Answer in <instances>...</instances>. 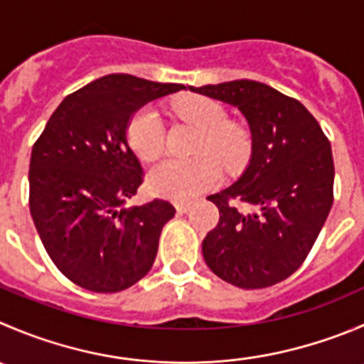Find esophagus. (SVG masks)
<instances>
[{
  "label": "esophagus",
  "instance_id": "esophagus-1",
  "mask_svg": "<svg viewBox=\"0 0 364 364\" xmlns=\"http://www.w3.org/2000/svg\"><path fill=\"white\" fill-rule=\"evenodd\" d=\"M174 206L176 210H178V213H186V211L190 210V203H185V200H178Z\"/></svg>",
  "mask_w": 364,
  "mask_h": 364
}]
</instances>
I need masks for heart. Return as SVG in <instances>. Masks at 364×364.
<instances>
[{"instance_id": "b5f03b06", "label": "heart", "mask_w": 364, "mask_h": 364, "mask_svg": "<svg viewBox=\"0 0 364 364\" xmlns=\"http://www.w3.org/2000/svg\"><path fill=\"white\" fill-rule=\"evenodd\" d=\"M172 110L203 132L196 153L204 154L190 160L164 161L151 171L147 183L156 196L190 200L220 181V165L215 157L225 168L236 171L249 158L252 140L243 126L229 122L225 108L210 97H178L172 103ZM128 140L144 161H154L164 154L165 128L154 108L144 107L133 115L128 124Z\"/></svg>"}]
</instances>
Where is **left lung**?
Here are the masks:
<instances>
[{"label": "left lung", "instance_id": "left-lung-1", "mask_svg": "<svg viewBox=\"0 0 364 364\" xmlns=\"http://www.w3.org/2000/svg\"><path fill=\"white\" fill-rule=\"evenodd\" d=\"M236 107L252 136L243 174L208 199L218 224L203 240L215 276L245 290L277 284L308 257L333 206V151L316 119L294 97L252 80L190 87ZM253 208L242 212L239 204Z\"/></svg>", "mask_w": 364, "mask_h": 364}]
</instances>
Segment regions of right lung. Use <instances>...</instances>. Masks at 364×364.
<instances>
[{
  "instance_id": "1",
  "label": "right lung",
  "mask_w": 364,
  "mask_h": 364,
  "mask_svg": "<svg viewBox=\"0 0 364 364\" xmlns=\"http://www.w3.org/2000/svg\"><path fill=\"white\" fill-rule=\"evenodd\" d=\"M185 85L108 74L69 94L33 144L30 213L46 252L69 281L97 294L139 283L154 263L168 200L126 208L144 181L129 119Z\"/></svg>"
}]
</instances>
